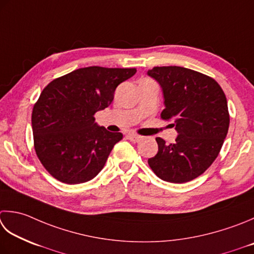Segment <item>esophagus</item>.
Listing matches in <instances>:
<instances>
[{
    "mask_svg": "<svg viewBox=\"0 0 254 254\" xmlns=\"http://www.w3.org/2000/svg\"><path fill=\"white\" fill-rule=\"evenodd\" d=\"M127 138L132 142H140L142 140V136L136 135V134H127Z\"/></svg>",
    "mask_w": 254,
    "mask_h": 254,
    "instance_id": "1",
    "label": "esophagus"
}]
</instances>
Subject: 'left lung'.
I'll use <instances>...</instances> for the list:
<instances>
[{"mask_svg": "<svg viewBox=\"0 0 254 254\" xmlns=\"http://www.w3.org/2000/svg\"><path fill=\"white\" fill-rule=\"evenodd\" d=\"M161 84L165 109L163 120L173 121L178 135L166 145L156 137L158 152L148 165L161 180L182 184L195 180L219 154L229 128L226 94L215 79L178 66L147 71Z\"/></svg>", "mask_w": 254, "mask_h": 254, "instance_id": "8db88e82", "label": "left lung"}]
</instances>
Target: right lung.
Instances as JSON below:
<instances>
[{
  "label": "right lung",
  "instance_id": "1",
  "mask_svg": "<svg viewBox=\"0 0 254 254\" xmlns=\"http://www.w3.org/2000/svg\"><path fill=\"white\" fill-rule=\"evenodd\" d=\"M135 68H79L44 88L32 112L36 155L59 182L74 185L96 177L122 133L94 122L96 112L110 106L121 82Z\"/></svg>",
  "mask_w": 254,
  "mask_h": 254
}]
</instances>
